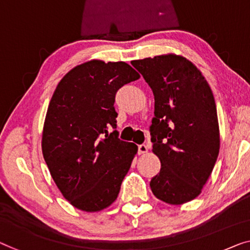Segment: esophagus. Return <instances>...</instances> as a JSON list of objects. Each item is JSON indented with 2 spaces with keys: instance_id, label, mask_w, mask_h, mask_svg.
Masks as SVG:
<instances>
[{
  "instance_id": "obj_1",
  "label": "esophagus",
  "mask_w": 250,
  "mask_h": 250,
  "mask_svg": "<svg viewBox=\"0 0 250 250\" xmlns=\"http://www.w3.org/2000/svg\"><path fill=\"white\" fill-rule=\"evenodd\" d=\"M147 151H148V147L145 144L139 145V146H138V152H139V155L146 154Z\"/></svg>"
}]
</instances>
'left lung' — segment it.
<instances>
[{
    "label": "left lung",
    "instance_id": "left-lung-1",
    "mask_svg": "<svg viewBox=\"0 0 250 250\" xmlns=\"http://www.w3.org/2000/svg\"><path fill=\"white\" fill-rule=\"evenodd\" d=\"M131 64L155 96L150 135L162 167L150 181L151 191L173 206L189 202L202 192L220 150L213 93L183 56L165 54Z\"/></svg>",
    "mask_w": 250,
    "mask_h": 250
}]
</instances>
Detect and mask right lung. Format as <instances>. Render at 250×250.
Listing matches in <instances>:
<instances>
[{"mask_svg": "<svg viewBox=\"0 0 250 250\" xmlns=\"http://www.w3.org/2000/svg\"><path fill=\"white\" fill-rule=\"evenodd\" d=\"M140 77L125 62L93 59L62 78L48 105L42 148L62 196L85 212H99L117 200L138 151L118 138L114 98Z\"/></svg>", "mask_w": 250, "mask_h": 250, "instance_id": "add662e5", "label": "right lung"}]
</instances>
